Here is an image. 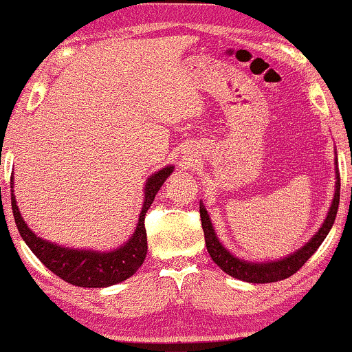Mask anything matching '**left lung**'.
Here are the masks:
<instances>
[{
    "mask_svg": "<svg viewBox=\"0 0 352 352\" xmlns=\"http://www.w3.org/2000/svg\"><path fill=\"white\" fill-rule=\"evenodd\" d=\"M334 173H336V182H334V197L331 201V207L328 210V215H326L324 221H322L321 227L318 228V232L311 236V240L306 241L301 248H298L296 252L289 253L288 256H283L280 260H268V261H248L243 258L236 256L230 252L228 248H225L223 243L218 240L215 228H213L212 220L205 208V205L200 201V217H201V228H204L205 235V245L212 256V260L223 270L225 273L230 276L236 278V280L246 281V283H274L281 281L289 278L294 274L298 270L301 268L306 261L313 256V253L321 246L324 238L328 236L329 230L333 228L334 218H336L338 207H339V190H341V180H339V170H338V155L334 157Z\"/></svg>",
    "mask_w": 352,
    "mask_h": 352,
    "instance_id": "8db88e82",
    "label": "left lung"
}]
</instances>
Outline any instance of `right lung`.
<instances>
[{
  "label": "right lung",
  "instance_id": "add662e5",
  "mask_svg": "<svg viewBox=\"0 0 352 352\" xmlns=\"http://www.w3.org/2000/svg\"><path fill=\"white\" fill-rule=\"evenodd\" d=\"M172 172L173 165H167L148 177L144 185V205L134 233L125 243L111 252L69 248V246L52 243L50 240L38 236L24 221L16 204L14 193H11V207H13L16 227L31 252L60 280L80 286V288H106V286L117 285L131 278L144 263L145 254H147V232L144 225L145 213ZM13 188L14 184L11 177V192H14Z\"/></svg>",
  "mask_w": 352,
  "mask_h": 352
}]
</instances>
